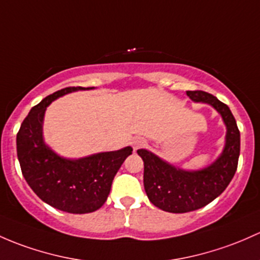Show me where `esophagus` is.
I'll return each instance as SVG.
<instances>
[{"label": "esophagus", "mask_w": 260, "mask_h": 260, "mask_svg": "<svg viewBox=\"0 0 260 260\" xmlns=\"http://www.w3.org/2000/svg\"><path fill=\"white\" fill-rule=\"evenodd\" d=\"M146 146V141H144L143 138H135L132 141V147L135 151H137L138 148H141V147Z\"/></svg>", "instance_id": "34e87169"}]
</instances>
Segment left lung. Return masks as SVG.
I'll return each mask as SVG.
<instances>
[{
    "instance_id": "8db88e82",
    "label": "left lung",
    "mask_w": 260,
    "mask_h": 260,
    "mask_svg": "<svg viewBox=\"0 0 260 260\" xmlns=\"http://www.w3.org/2000/svg\"><path fill=\"white\" fill-rule=\"evenodd\" d=\"M193 102L212 106L225 124V143L219 157L204 168L187 171L162 159L148 149H138L144 162L143 184L153 206L169 213L199 209L224 192L238 167L240 133L226 105L203 91H187Z\"/></svg>"
}]
</instances>
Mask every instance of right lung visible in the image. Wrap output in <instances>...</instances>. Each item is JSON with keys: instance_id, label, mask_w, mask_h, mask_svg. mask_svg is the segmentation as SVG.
Instances as JSON below:
<instances>
[{"instance_id": "1", "label": "right lung", "mask_w": 260, "mask_h": 260, "mask_svg": "<svg viewBox=\"0 0 260 260\" xmlns=\"http://www.w3.org/2000/svg\"><path fill=\"white\" fill-rule=\"evenodd\" d=\"M89 89L94 87H67L43 98L22 122L16 139L22 174L31 189L45 203L73 214L94 212L105 204L114 176L133 151L124 147L83 158H66L46 144L43 119L48 106L64 94Z\"/></svg>"}]
</instances>
